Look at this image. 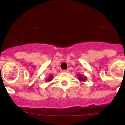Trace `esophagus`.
<instances>
[{
    "instance_id": "obj_1",
    "label": "esophagus",
    "mask_w": 125,
    "mask_h": 125,
    "mask_svg": "<svg viewBox=\"0 0 125 125\" xmlns=\"http://www.w3.org/2000/svg\"><path fill=\"white\" fill-rule=\"evenodd\" d=\"M69 71L68 70H63L62 72L63 73H68Z\"/></svg>"
}]
</instances>
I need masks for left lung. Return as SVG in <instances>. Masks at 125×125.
<instances>
[{
	"label": "left lung",
	"mask_w": 125,
	"mask_h": 125,
	"mask_svg": "<svg viewBox=\"0 0 125 125\" xmlns=\"http://www.w3.org/2000/svg\"><path fill=\"white\" fill-rule=\"evenodd\" d=\"M78 76V79L79 81L80 82H85V80H87V77L85 76H83L82 74H79L77 75Z\"/></svg>",
	"instance_id": "left-lung-1"
}]
</instances>
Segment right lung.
<instances>
[{"mask_svg":"<svg viewBox=\"0 0 125 125\" xmlns=\"http://www.w3.org/2000/svg\"><path fill=\"white\" fill-rule=\"evenodd\" d=\"M52 78H53V76H49L48 78H47V80H46V82H51V80H52Z\"/></svg>","mask_w":125,"mask_h":125,"instance_id":"1","label":"right lung"}]
</instances>
